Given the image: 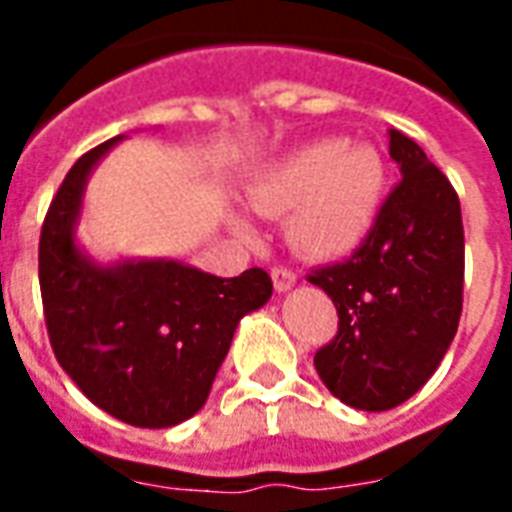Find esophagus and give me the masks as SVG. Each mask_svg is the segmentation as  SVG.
<instances>
[{
  "mask_svg": "<svg viewBox=\"0 0 512 512\" xmlns=\"http://www.w3.org/2000/svg\"><path fill=\"white\" fill-rule=\"evenodd\" d=\"M271 279H274V290L277 293H285L296 285V274L288 271V268H271Z\"/></svg>",
  "mask_w": 512,
  "mask_h": 512,
  "instance_id": "esophagus-1",
  "label": "esophagus"
}]
</instances>
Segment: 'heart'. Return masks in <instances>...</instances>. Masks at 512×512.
Here are the masks:
<instances>
[{
  "mask_svg": "<svg viewBox=\"0 0 512 512\" xmlns=\"http://www.w3.org/2000/svg\"><path fill=\"white\" fill-rule=\"evenodd\" d=\"M386 189L384 158L376 147L318 139L279 158L249 186L257 213H288L285 235L304 255L337 260L373 233ZM238 233L249 224L233 219Z\"/></svg>",
  "mask_w": 512,
  "mask_h": 512,
  "instance_id": "b5f03b06",
  "label": "heart"
}]
</instances>
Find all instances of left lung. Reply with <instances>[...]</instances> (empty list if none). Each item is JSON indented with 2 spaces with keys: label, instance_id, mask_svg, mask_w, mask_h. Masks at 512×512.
Segmentation results:
<instances>
[{
  "label": "left lung",
  "instance_id": "obj_1",
  "mask_svg": "<svg viewBox=\"0 0 512 512\" xmlns=\"http://www.w3.org/2000/svg\"><path fill=\"white\" fill-rule=\"evenodd\" d=\"M403 180L373 233L345 263L318 268L312 285L337 307V337L315 370L337 400L389 411L425 386L458 332L463 310L461 202L425 150L389 131Z\"/></svg>",
  "mask_w": 512,
  "mask_h": 512
}]
</instances>
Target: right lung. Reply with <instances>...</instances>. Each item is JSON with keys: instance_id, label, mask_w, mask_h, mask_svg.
Instances as JSON below:
<instances>
[{"instance_id": "right-lung-1", "label": "right lung", "mask_w": 512, "mask_h": 512, "mask_svg": "<svg viewBox=\"0 0 512 512\" xmlns=\"http://www.w3.org/2000/svg\"><path fill=\"white\" fill-rule=\"evenodd\" d=\"M115 136L62 180L40 230L46 329L73 384L120 422L172 428L211 395L238 321L271 299V277L249 268L222 279L180 260L98 263L76 244L84 189Z\"/></svg>"}]
</instances>
